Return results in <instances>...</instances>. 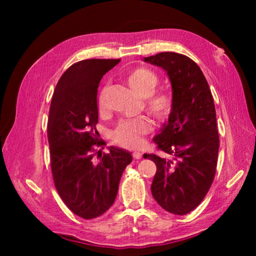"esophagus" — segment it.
Instances as JSON below:
<instances>
[{
	"instance_id": "34e87169",
	"label": "esophagus",
	"mask_w": 256,
	"mask_h": 256,
	"mask_svg": "<svg viewBox=\"0 0 256 256\" xmlns=\"http://www.w3.org/2000/svg\"><path fill=\"white\" fill-rule=\"evenodd\" d=\"M133 158L134 159H141L142 158V152H140V151H134Z\"/></svg>"
}]
</instances>
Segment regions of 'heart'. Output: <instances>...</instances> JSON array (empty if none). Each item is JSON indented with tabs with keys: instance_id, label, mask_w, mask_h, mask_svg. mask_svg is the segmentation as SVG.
<instances>
[{
	"instance_id": "b5f03b06",
	"label": "heart",
	"mask_w": 256,
	"mask_h": 256,
	"mask_svg": "<svg viewBox=\"0 0 256 256\" xmlns=\"http://www.w3.org/2000/svg\"><path fill=\"white\" fill-rule=\"evenodd\" d=\"M128 84L136 94L146 97V108L156 118L164 120L172 112V98L166 92H154L158 84V76L148 68H140L133 70L128 76ZM97 108L99 114L107 110L106 88H102L97 97ZM151 123L146 118H136L122 120L115 128L114 140L116 144L128 149H136L142 144V136L149 133Z\"/></svg>"
}]
</instances>
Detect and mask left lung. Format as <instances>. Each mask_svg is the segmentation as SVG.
<instances>
[{
  "mask_svg": "<svg viewBox=\"0 0 256 256\" xmlns=\"http://www.w3.org/2000/svg\"><path fill=\"white\" fill-rule=\"evenodd\" d=\"M144 62L164 68L172 89L168 122L154 138L167 157L144 154L157 166L151 193L162 209L188 214L204 198L216 174L219 134L214 97L201 68L188 56L164 52Z\"/></svg>",
  "mask_w": 256,
  "mask_h": 256,
  "instance_id": "1",
  "label": "left lung"
}]
</instances>
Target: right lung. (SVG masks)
Returning a JSON list of instances; mask_svg holds the SVG:
<instances>
[{
	"label": "right lung",
	"instance_id": "right-lung-1",
	"mask_svg": "<svg viewBox=\"0 0 256 256\" xmlns=\"http://www.w3.org/2000/svg\"><path fill=\"white\" fill-rule=\"evenodd\" d=\"M120 60L74 63L60 78L50 102L47 138L55 188L68 209L86 220L112 206L120 177L132 162L131 154L120 148L110 146L108 154L94 150L102 144L96 138L97 89L102 76Z\"/></svg>",
	"mask_w": 256,
	"mask_h": 256
}]
</instances>
